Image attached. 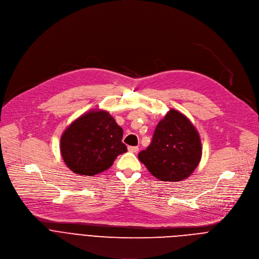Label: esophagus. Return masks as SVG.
<instances>
[{
    "label": "esophagus",
    "mask_w": 259,
    "mask_h": 259,
    "mask_svg": "<svg viewBox=\"0 0 259 259\" xmlns=\"http://www.w3.org/2000/svg\"><path fill=\"white\" fill-rule=\"evenodd\" d=\"M127 149L130 152H133V153H137L139 151V147H137V146H128Z\"/></svg>",
    "instance_id": "34e87169"
}]
</instances>
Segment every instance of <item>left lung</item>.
<instances>
[{"label":"left lung","mask_w":259,"mask_h":259,"mask_svg":"<svg viewBox=\"0 0 259 259\" xmlns=\"http://www.w3.org/2000/svg\"><path fill=\"white\" fill-rule=\"evenodd\" d=\"M138 157L158 180L178 182L189 177L198 165L202 142L185 115L170 109L158 122L151 144Z\"/></svg>","instance_id":"8db88e82"}]
</instances>
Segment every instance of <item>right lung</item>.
I'll use <instances>...</instances> for the list:
<instances>
[{"label":"right lung","mask_w":259,"mask_h":259,"mask_svg":"<svg viewBox=\"0 0 259 259\" xmlns=\"http://www.w3.org/2000/svg\"><path fill=\"white\" fill-rule=\"evenodd\" d=\"M123 130L104 110H92L73 121L61 137V153L75 174L95 176L127 151Z\"/></svg>","instance_id":"1"}]
</instances>
